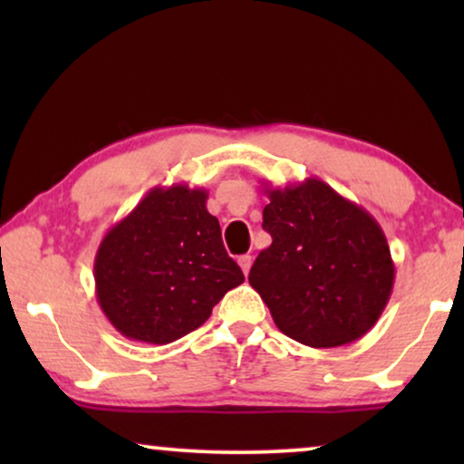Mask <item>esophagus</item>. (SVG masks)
<instances>
[{
  "label": "esophagus",
  "instance_id": "obj_1",
  "mask_svg": "<svg viewBox=\"0 0 464 464\" xmlns=\"http://www.w3.org/2000/svg\"><path fill=\"white\" fill-rule=\"evenodd\" d=\"M251 264H253V257H251V256H240V257H238V266H240V270L245 272V276L249 275Z\"/></svg>",
  "mask_w": 464,
  "mask_h": 464
}]
</instances>
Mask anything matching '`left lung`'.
<instances>
[{"label": "left lung", "mask_w": 464, "mask_h": 464, "mask_svg": "<svg viewBox=\"0 0 464 464\" xmlns=\"http://www.w3.org/2000/svg\"><path fill=\"white\" fill-rule=\"evenodd\" d=\"M268 249L249 272L285 335L313 348L363 338L382 314L395 283L382 227L363 207L308 177L264 189Z\"/></svg>", "instance_id": "left-lung-1"}]
</instances>
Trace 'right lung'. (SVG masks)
<instances>
[{
    "instance_id": "1",
    "label": "right lung",
    "mask_w": 464,
    "mask_h": 464,
    "mask_svg": "<svg viewBox=\"0 0 464 464\" xmlns=\"http://www.w3.org/2000/svg\"><path fill=\"white\" fill-rule=\"evenodd\" d=\"M207 189L158 186L113 224L94 257L97 302L124 338L170 344L245 281L226 253Z\"/></svg>"
}]
</instances>
